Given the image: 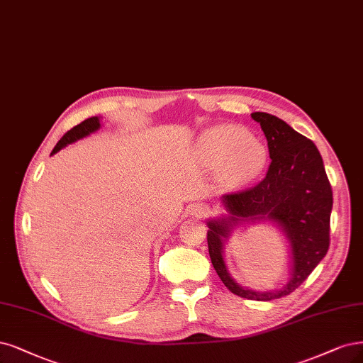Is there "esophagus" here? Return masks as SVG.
I'll return each mask as SVG.
<instances>
[{"label":"esophagus","instance_id":"obj_1","mask_svg":"<svg viewBox=\"0 0 363 363\" xmlns=\"http://www.w3.org/2000/svg\"><path fill=\"white\" fill-rule=\"evenodd\" d=\"M191 215L196 218H204L208 215V207L206 204H194L191 207Z\"/></svg>","mask_w":363,"mask_h":363}]
</instances>
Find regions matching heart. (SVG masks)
I'll use <instances>...</instances> for the list:
<instances>
[{"mask_svg": "<svg viewBox=\"0 0 363 363\" xmlns=\"http://www.w3.org/2000/svg\"><path fill=\"white\" fill-rule=\"evenodd\" d=\"M199 152L208 167H225L227 179L233 183H245L257 177L267 162L264 144L234 124H220L207 130Z\"/></svg>", "mask_w": 363, "mask_h": 363, "instance_id": "heart-1", "label": "heart"}]
</instances>
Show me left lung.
Wrapping results in <instances>:
<instances>
[{
  "label": "left lung",
  "instance_id": "1",
  "mask_svg": "<svg viewBox=\"0 0 363 363\" xmlns=\"http://www.w3.org/2000/svg\"><path fill=\"white\" fill-rule=\"evenodd\" d=\"M266 135L270 165L266 177L246 191L222 196L228 216L207 222L208 254L227 289L251 301H273L293 293L328 254L332 187L318 148L284 120L267 112H252ZM274 221L292 246V278L282 289L255 292L237 284L223 261V245L230 231L243 221Z\"/></svg>",
  "mask_w": 363,
  "mask_h": 363
}]
</instances>
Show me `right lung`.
<instances>
[{"mask_svg": "<svg viewBox=\"0 0 363 363\" xmlns=\"http://www.w3.org/2000/svg\"><path fill=\"white\" fill-rule=\"evenodd\" d=\"M97 129H101V120H99V117H90V118L84 120L81 124L72 128L65 136H62V138L57 143V145L54 147L51 155H55L57 152H60L61 148H65L67 144L78 141V140L84 138V136H89L90 133L96 132Z\"/></svg>", "mask_w": 363, "mask_h": 363, "instance_id": "obj_1", "label": "right lung"}]
</instances>
